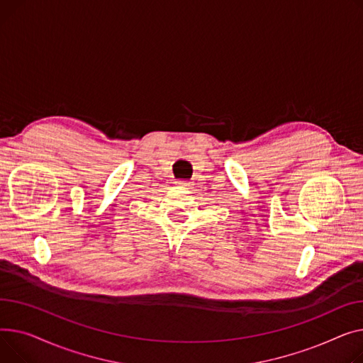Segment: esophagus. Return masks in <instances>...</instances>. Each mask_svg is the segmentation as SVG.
<instances>
[{
  "instance_id": "obj_1",
  "label": "esophagus",
  "mask_w": 363,
  "mask_h": 363,
  "mask_svg": "<svg viewBox=\"0 0 363 363\" xmlns=\"http://www.w3.org/2000/svg\"><path fill=\"white\" fill-rule=\"evenodd\" d=\"M179 186H182V187H189L190 186V183H187V180H179V182H176Z\"/></svg>"
}]
</instances>
